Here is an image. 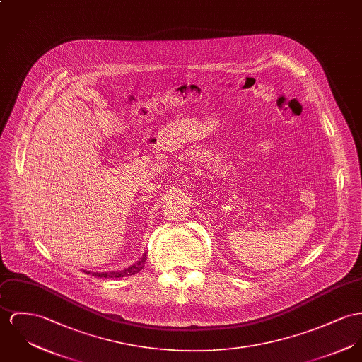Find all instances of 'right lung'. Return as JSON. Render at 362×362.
Returning a JSON list of instances; mask_svg holds the SVG:
<instances>
[{
  "mask_svg": "<svg viewBox=\"0 0 362 362\" xmlns=\"http://www.w3.org/2000/svg\"><path fill=\"white\" fill-rule=\"evenodd\" d=\"M147 255L144 253L143 257H140L139 262L135 263L134 266L128 267V269H124L121 272H112V273H92L93 276L99 277V279H119V277H129V276H135L138 274L140 270L144 267V264L147 263ZM89 274V273H88Z\"/></svg>",
  "mask_w": 362,
  "mask_h": 362,
  "instance_id": "add662e5",
  "label": "right lung"
}]
</instances>
